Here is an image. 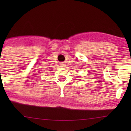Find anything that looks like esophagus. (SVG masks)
Listing matches in <instances>:
<instances>
[{
	"label": "esophagus",
	"instance_id": "34e87169",
	"mask_svg": "<svg viewBox=\"0 0 131 131\" xmlns=\"http://www.w3.org/2000/svg\"><path fill=\"white\" fill-rule=\"evenodd\" d=\"M60 66H61V67H64V66H65V65H64V63H61V64H60Z\"/></svg>",
	"mask_w": 131,
	"mask_h": 131
}]
</instances>
